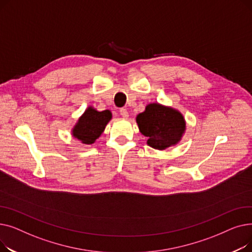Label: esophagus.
<instances>
[{"label": "esophagus", "mask_w": 252, "mask_h": 252, "mask_svg": "<svg viewBox=\"0 0 252 252\" xmlns=\"http://www.w3.org/2000/svg\"><path fill=\"white\" fill-rule=\"evenodd\" d=\"M119 113H121V115L125 118H127L128 117V112L126 108H121V110H119Z\"/></svg>", "instance_id": "esophagus-1"}]
</instances>
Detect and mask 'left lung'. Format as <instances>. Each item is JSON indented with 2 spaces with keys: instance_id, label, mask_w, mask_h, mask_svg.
<instances>
[{
  "instance_id": "1",
  "label": "left lung",
  "mask_w": 252,
  "mask_h": 252,
  "mask_svg": "<svg viewBox=\"0 0 252 252\" xmlns=\"http://www.w3.org/2000/svg\"><path fill=\"white\" fill-rule=\"evenodd\" d=\"M136 121L141 133L148 138L147 144L158 150L178 144L186 129V122L180 111L158 103L148 104Z\"/></svg>"
}]
</instances>
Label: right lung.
<instances>
[{"instance_id": "obj_1", "label": "right lung", "mask_w": 252, "mask_h": 252, "mask_svg": "<svg viewBox=\"0 0 252 252\" xmlns=\"http://www.w3.org/2000/svg\"><path fill=\"white\" fill-rule=\"evenodd\" d=\"M111 118L112 114L109 110L97 111L90 106L78 118L72 128V136L83 144H93L101 136Z\"/></svg>"}]
</instances>
